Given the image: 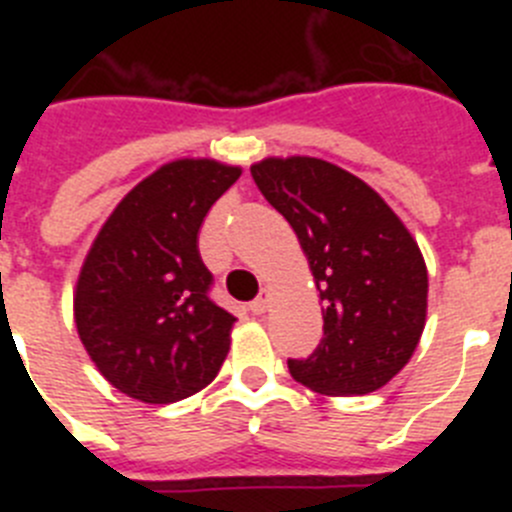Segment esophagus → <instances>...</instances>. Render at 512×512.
Returning <instances> with one entry per match:
<instances>
[{
  "label": "esophagus",
  "instance_id": "34e87169",
  "mask_svg": "<svg viewBox=\"0 0 512 512\" xmlns=\"http://www.w3.org/2000/svg\"><path fill=\"white\" fill-rule=\"evenodd\" d=\"M266 310H269V292L261 289V295L251 302V312L253 315H264Z\"/></svg>",
  "mask_w": 512,
  "mask_h": 512
}]
</instances>
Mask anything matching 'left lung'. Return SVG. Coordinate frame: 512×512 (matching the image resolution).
Returning a JSON list of instances; mask_svg holds the SVG:
<instances>
[{"mask_svg": "<svg viewBox=\"0 0 512 512\" xmlns=\"http://www.w3.org/2000/svg\"><path fill=\"white\" fill-rule=\"evenodd\" d=\"M266 202L287 217L323 300V338L289 374L323 395H369L408 364L428 307L423 253L390 205L320 158L251 166Z\"/></svg>", "mask_w": 512, "mask_h": 512, "instance_id": "1", "label": "left lung"}]
</instances>
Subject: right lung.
Listing matches in <instances>:
<instances>
[{
  "label": "right lung",
  "instance_id": "obj_1",
  "mask_svg": "<svg viewBox=\"0 0 512 512\" xmlns=\"http://www.w3.org/2000/svg\"><path fill=\"white\" fill-rule=\"evenodd\" d=\"M238 166L182 158L130 189L81 266L74 318L102 377L140 402L200 392L223 366L235 318L210 300L197 248L205 215Z\"/></svg>",
  "mask_w": 512,
  "mask_h": 512
}]
</instances>
